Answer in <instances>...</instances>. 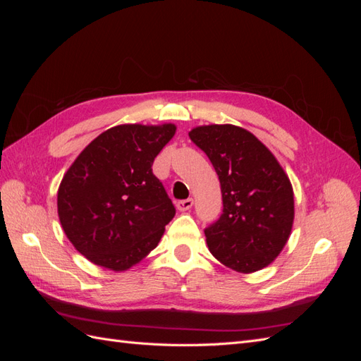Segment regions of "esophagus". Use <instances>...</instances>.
Here are the masks:
<instances>
[{
	"instance_id": "esophagus-1",
	"label": "esophagus",
	"mask_w": 361,
	"mask_h": 361,
	"mask_svg": "<svg viewBox=\"0 0 361 361\" xmlns=\"http://www.w3.org/2000/svg\"><path fill=\"white\" fill-rule=\"evenodd\" d=\"M192 204H194V200H192V199H185V200H179L176 206H178L179 211L185 212V211H190L191 207H192Z\"/></svg>"
}]
</instances>
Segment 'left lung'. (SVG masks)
I'll use <instances>...</instances> for the list:
<instances>
[{
	"label": "left lung",
	"instance_id": "obj_1",
	"mask_svg": "<svg viewBox=\"0 0 361 361\" xmlns=\"http://www.w3.org/2000/svg\"><path fill=\"white\" fill-rule=\"evenodd\" d=\"M192 143L209 158L223 194V214L204 228L211 253L238 272L268 267L288 243L293 191L276 157L233 125L194 128Z\"/></svg>",
	"mask_w": 361,
	"mask_h": 361
}]
</instances>
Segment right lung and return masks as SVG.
Segmentation results:
<instances>
[{"instance_id":"right-lung-1","label":"right lung","mask_w":361,"mask_h":361,"mask_svg":"<svg viewBox=\"0 0 361 361\" xmlns=\"http://www.w3.org/2000/svg\"><path fill=\"white\" fill-rule=\"evenodd\" d=\"M174 133L171 123L114 126L64 174L57 195L60 223L93 264L125 271L158 245L176 209L152 164Z\"/></svg>"}]
</instances>
